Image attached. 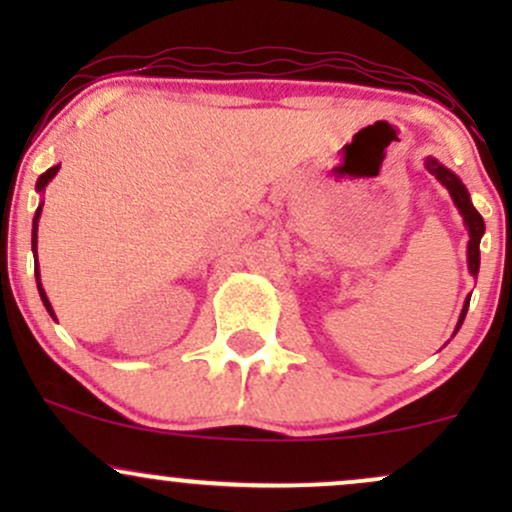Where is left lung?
Masks as SVG:
<instances>
[{
    "instance_id": "1",
    "label": "left lung",
    "mask_w": 512,
    "mask_h": 512,
    "mask_svg": "<svg viewBox=\"0 0 512 512\" xmlns=\"http://www.w3.org/2000/svg\"><path fill=\"white\" fill-rule=\"evenodd\" d=\"M426 168L428 173L436 175V180L440 182V185H445V190L450 192L452 202H455V207L460 209L462 219H464V226H467L469 231V243H467V264H469V272H472V276L479 274V243H481V236H484V219H481V214L477 209H474L472 199H469V192L467 187L462 185V180L457 178L452 170H448L443 166V163H438L436 158L428 156L426 158ZM467 308H469V298L464 301L462 305V313H460V322H457L455 332L460 330L462 322H464V315H467Z\"/></svg>"
}]
</instances>
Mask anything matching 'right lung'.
I'll return each instance as SVG.
<instances>
[{
    "label": "right lung",
    "mask_w": 512,
    "mask_h": 512,
    "mask_svg": "<svg viewBox=\"0 0 512 512\" xmlns=\"http://www.w3.org/2000/svg\"><path fill=\"white\" fill-rule=\"evenodd\" d=\"M57 170H60V166H52V168H48L45 170L43 175H40L38 178V182H35V190L38 192H43L45 190V185H48V182L55 178L57 175ZM40 211H43V204H40L38 209H35V216H33V255L35 252H38V219H40ZM38 262V260H35ZM35 281H38V291H40V298H43V305L45 308H48V313L55 317V310H52V305H50V301H48V296H45V289H43V284H40V272H38V264H35Z\"/></svg>",
    "instance_id": "right-lung-1"
}]
</instances>
